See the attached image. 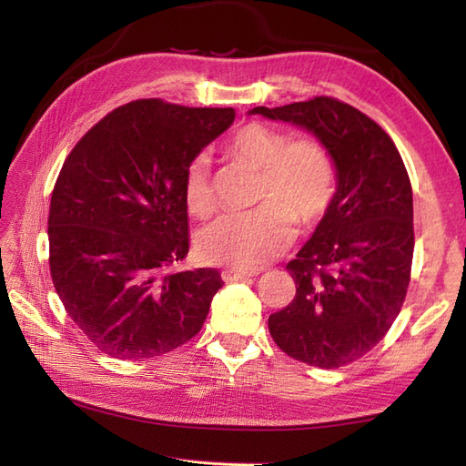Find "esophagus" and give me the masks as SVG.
<instances>
[{
	"mask_svg": "<svg viewBox=\"0 0 466 466\" xmlns=\"http://www.w3.org/2000/svg\"><path fill=\"white\" fill-rule=\"evenodd\" d=\"M260 268H252V270H242V268H226L222 272V279L226 282H234V280H244L250 279V276H258Z\"/></svg>",
	"mask_w": 466,
	"mask_h": 466,
	"instance_id": "1",
	"label": "esophagus"
}]
</instances>
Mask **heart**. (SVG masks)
<instances>
[{"label":"heart","instance_id":"heart-1","mask_svg":"<svg viewBox=\"0 0 466 466\" xmlns=\"http://www.w3.org/2000/svg\"><path fill=\"white\" fill-rule=\"evenodd\" d=\"M230 152L260 170L256 208L248 214H226L198 234V252L206 262L258 268L294 240V220L314 226L330 212L339 170L319 137H292L262 122H248L230 137ZM184 200L196 218L216 212V192L206 154L194 156L184 172Z\"/></svg>","mask_w":466,"mask_h":466}]
</instances>
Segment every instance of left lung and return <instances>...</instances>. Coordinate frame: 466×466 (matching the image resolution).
I'll return each mask as SVG.
<instances>
[{
  "label": "left lung",
  "mask_w": 466,
  "mask_h": 466,
  "mask_svg": "<svg viewBox=\"0 0 466 466\" xmlns=\"http://www.w3.org/2000/svg\"><path fill=\"white\" fill-rule=\"evenodd\" d=\"M329 146L339 170L330 212L286 270L296 296L270 314L279 349L319 369L362 359L397 319L410 282L412 187L397 146L369 116L336 97L254 107Z\"/></svg>",
  "instance_id": "obj_1"
}]
</instances>
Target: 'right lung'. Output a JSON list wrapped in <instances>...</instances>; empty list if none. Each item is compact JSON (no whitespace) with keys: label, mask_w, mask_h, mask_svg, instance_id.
<instances>
[{"label":"right lung","mask_w":466,"mask_h":466,"mask_svg":"<svg viewBox=\"0 0 466 466\" xmlns=\"http://www.w3.org/2000/svg\"><path fill=\"white\" fill-rule=\"evenodd\" d=\"M234 116L136 100L66 157L49 204V272L69 319L112 359H154L200 332L224 282L216 268L176 270L190 248L184 172Z\"/></svg>","instance_id":"obj_1"}]
</instances>
